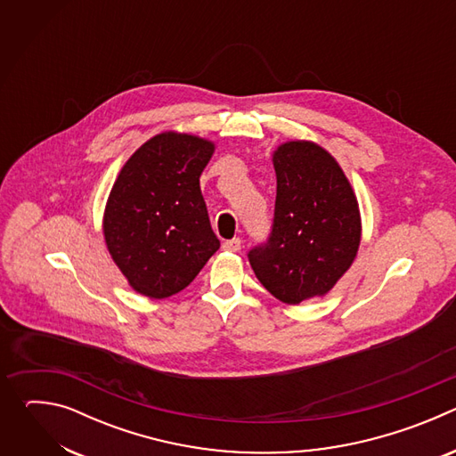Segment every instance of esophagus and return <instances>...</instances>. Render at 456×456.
<instances>
[{
    "label": "esophagus",
    "instance_id": "esophagus-1",
    "mask_svg": "<svg viewBox=\"0 0 456 456\" xmlns=\"http://www.w3.org/2000/svg\"><path fill=\"white\" fill-rule=\"evenodd\" d=\"M222 248L227 252H238L241 248V240L240 238H232V240H225L222 243Z\"/></svg>",
    "mask_w": 456,
    "mask_h": 456
}]
</instances>
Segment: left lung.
<instances>
[{
    "instance_id": "left-lung-1",
    "label": "left lung",
    "mask_w": 456,
    "mask_h": 456,
    "mask_svg": "<svg viewBox=\"0 0 456 456\" xmlns=\"http://www.w3.org/2000/svg\"><path fill=\"white\" fill-rule=\"evenodd\" d=\"M274 169L271 234L247 256L274 297L297 305L327 294L350 269L361 241V216L343 169L317 144L280 146Z\"/></svg>"
}]
</instances>
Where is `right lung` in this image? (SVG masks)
<instances>
[{"label":"right lung","instance_id":"add662e5","mask_svg":"<svg viewBox=\"0 0 456 456\" xmlns=\"http://www.w3.org/2000/svg\"><path fill=\"white\" fill-rule=\"evenodd\" d=\"M213 151L209 141L160 134L132 155L111 187L106 245L129 285L148 297L183 290L220 248L200 191Z\"/></svg>","mask_w":456,"mask_h":456}]
</instances>
